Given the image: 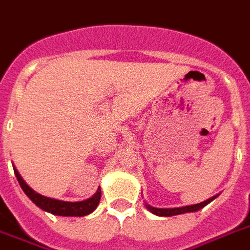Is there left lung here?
<instances>
[{
	"mask_svg": "<svg viewBox=\"0 0 250 250\" xmlns=\"http://www.w3.org/2000/svg\"><path fill=\"white\" fill-rule=\"evenodd\" d=\"M216 197H217V195H214V197L209 198V199L202 202V203L191 204V206H185V207L156 208V207H152V206H149V204H147V203H146V207L148 208V211H150L153 214H157V216H165V217H170V216H176V214L188 213V212L199 211V209H201V208H203L204 206H207L208 203H211V202L213 201Z\"/></svg>",
	"mask_w": 250,
	"mask_h": 250,
	"instance_id": "obj_1",
	"label": "left lung"
}]
</instances>
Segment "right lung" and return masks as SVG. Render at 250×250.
I'll list each match as a JSON object with an SVG mask.
<instances>
[{
  "instance_id": "add662e5",
  "label": "right lung",
  "mask_w": 250,
  "mask_h": 250,
  "mask_svg": "<svg viewBox=\"0 0 250 250\" xmlns=\"http://www.w3.org/2000/svg\"><path fill=\"white\" fill-rule=\"evenodd\" d=\"M14 167V172H15V176L18 179L19 184L21 187V189L24 190L26 195L29 197V199L33 202V203L38 206L43 211L49 212V213L56 214V216H70V217H80V216H86V214L92 213L94 209L97 208V206L100 204L101 199V188L97 189V191L90 198L85 199V201L82 202H63L59 201V199H53V198L44 197V195L38 194L37 191H34L32 188L26 184L25 181L22 180V177L20 176V174L18 172V170Z\"/></svg>"
}]
</instances>
